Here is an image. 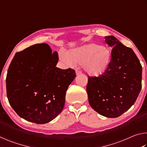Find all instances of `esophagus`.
<instances>
[{
	"label": "esophagus",
	"mask_w": 147,
	"mask_h": 147,
	"mask_svg": "<svg viewBox=\"0 0 147 147\" xmlns=\"http://www.w3.org/2000/svg\"><path fill=\"white\" fill-rule=\"evenodd\" d=\"M76 75H78V74H82V72L80 71V70H78V69H76Z\"/></svg>",
	"instance_id": "obj_1"
}]
</instances>
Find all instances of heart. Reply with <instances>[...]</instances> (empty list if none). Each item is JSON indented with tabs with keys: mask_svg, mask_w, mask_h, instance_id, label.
<instances>
[{
	"mask_svg": "<svg viewBox=\"0 0 147 147\" xmlns=\"http://www.w3.org/2000/svg\"><path fill=\"white\" fill-rule=\"evenodd\" d=\"M60 58L69 65H82L89 75L98 76L108 69L111 53L106 47L91 43L71 49L67 53L61 52Z\"/></svg>",
	"mask_w": 147,
	"mask_h": 147,
	"instance_id": "heart-1",
	"label": "heart"
}]
</instances>
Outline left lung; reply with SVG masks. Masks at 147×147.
<instances>
[{
	"mask_svg": "<svg viewBox=\"0 0 147 147\" xmlns=\"http://www.w3.org/2000/svg\"><path fill=\"white\" fill-rule=\"evenodd\" d=\"M111 58L105 73L88 76L86 87L91 108L109 118L121 116L135 103L142 87V66L133 50L113 36L105 37Z\"/></svg>",
	"mask_w": 147,
	"mask_h": 147,
	"instance_id": "8db88e82",
	"label": "left lung"
}]
</instances>
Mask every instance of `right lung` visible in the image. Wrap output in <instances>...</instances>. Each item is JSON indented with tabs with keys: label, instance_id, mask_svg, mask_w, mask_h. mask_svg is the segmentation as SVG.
I'll use <instances>...</instances> for the list:
<instances>
[{
	"label": "right lung",
	"instance_id": "right-lung-1",
	"mask_svg": "<svg viewBox=\"0 0 147 147\" xmlns=\"http://www.w3.org/2000/svg\"><path fill=\"white\" fill-rule=\"evenodd\" d=\"M58 54L47 43L36 44L17 53L7 73L6 93L17 115L45 124L63 110L66 91L76 77L73 69L56 67Z\"/></svg>",
	"mask_w": 147,
	"mask_h": 147
}]
</instances>
